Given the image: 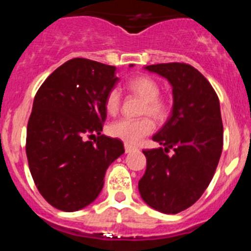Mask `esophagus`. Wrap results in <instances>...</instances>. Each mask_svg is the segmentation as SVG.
Listing matches in <instances>:
<instances>
[{
	"instance_id": "34e87169",
	"label": "esophagus",
	"mask_w": 251,
	"mask_h": 251,
	"mask_svg": "<svg viewBox=\"0 0 251 251\" xmlns=\"http://www.w3.org/2000/svg\"><path fill=\"white\" fill-rule=\"evenodd\" d=\"M124 150H126V153H129V152H133V151H136L137 148L134 147V146H130L128 145V143H126V145H124Z\"/></svg>"
}]
</instances>
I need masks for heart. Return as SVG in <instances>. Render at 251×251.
<instances>
[{
    "label": "heart",
    "instance_id": "heart-1",
    "mask_svg": "<svg viewBox=\"0 0 251 251\" xmlns=\"http://www.w3.org/2000/svg\"><path fill=\"white\" fill-rule=\"evenodd\" d=\"M128 89L133 94L145 99L142 108V114L151 115L153 119L161 122L168 114V103L165 98L159 95V84L153 77L147 75H139L128 81ZM105 110L110 115H115L121 109V93L117 88H113L105 97ZM154 129V123L150 117L141 119L123 118L114 122L109 126L110 136L119 138L121 141L137 145Z\"/></svg>",
    "mask_w": 251,
    "mask_h": 251
}]
</instances>
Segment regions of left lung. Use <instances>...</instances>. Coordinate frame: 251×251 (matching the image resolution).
Wrapping results in <instances>:
<instances>
[{
  "instance_id": "left-lung-1",
  "label": "left lung",
  "mask_w": 251,
  "mask_h": 251,
  "mask_svg": "<svg viewBox=\"0 0 251 251\" xmlns=\"http://www.w3.org/2000/svg\"><path fill=\"white\" fill-rule=\"evenodd\" d=\"M172 85L174 108L152 139L162 146L145 150L147 168L138 182L142 199L163 214L194 205L211 182L223 152L220 101L211 84L185 63L146 66ZM172 148L174 155H168Z\"/></svg>"
}]
</instances>
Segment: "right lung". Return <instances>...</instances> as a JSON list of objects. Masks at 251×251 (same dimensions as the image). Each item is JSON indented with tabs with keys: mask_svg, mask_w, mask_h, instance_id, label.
<instances>
[{
	"mask_svg": "<svg viewBox=\"0 0 251 251\" xmlns=\"http://www.w3.org/2000/svg\"><path fill=\"white\" fill-rule=\"evenodd\" d=\"M115 70L75 57L51 73L35 95L26 156L37 190L57 210L73 212L92 203L106 168L124 153L121 139L100 133L105 97L118 81Z\"/></svg>",
	"mask_w": 251,
	"mask_h": 251,
	"instance_id": "add662e5",
	"label": "right lung"
}]
</instances>
